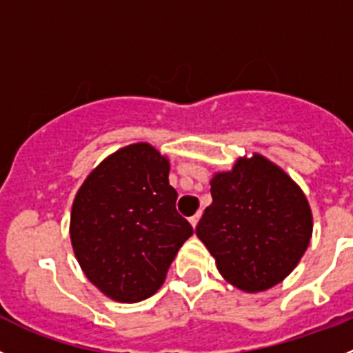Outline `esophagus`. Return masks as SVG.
<instances>
[{"label": "esophagus", "instance_id": "1", "mask_svg": "<svg viewBox=\"0 0 353 353\" xmlns=\"http://www.w3.org/2000/svg\"><path fill=\"white\" fill-rule=\"evenodd\" d=\"M199 219H200V212H196L195 216H192V217H190V223H192V226H193V228H195V226L199 225Z\"/></svg>", "mask_w": 353, "mask_h": 353}]
</instances>
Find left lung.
I'll return each instance as SVG.
<instances>
[{
  "label": "left lung",
  "instance_id": "8db88e82",
  "mask_svg": "<svg viewBox=\"0 0 353 353\" xmlns=\"http://www.w3.org/2000/svg\"><path fill=\"white\" fill-rule=\"evenodd\" d=\"M212 203L196 235L219 273L242 291H265L294 270L312 236V212L294 181L272 161L240 158L210 181Z\"/></svg>",
  "mask_w": 353,
  "mask_h": 353
}]
</instances>
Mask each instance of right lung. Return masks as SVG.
<instances>
[{"mask_svg":"<svg viewBox=\"0 0 353 353\" xmlns=\"http://www.w3.org/2000/svg\"><path fill=\"white\" fill-rule=\"evenodd\" d=\"M169 160L146 143L108 157L72 203L71 242L88 281L114 301L150 298L193 235L177 212Z\"/></svg>","mask_w":353,"mask_h":353,"instance_id":"add662e5","label":"right lung"}]
</instances>
